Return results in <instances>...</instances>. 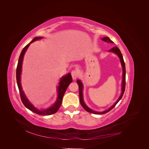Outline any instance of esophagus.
<instances>
[{
	"label": "esophagus",
	"mask_w": 149,
	"mask_h": 149,
	"mask_svg": "<svg viewBox=\"0 0 149 149\" xmlns=\"http://www.w3.org/2000/svg\"><path fill=\"white\" fill-rule=\"evenodd\" d=\"M71 76H72V78H73V79H76L79 76V73H78V71H76V70L72 71Z\"/></svg>",
	"instance_id": "34e87169"
}]
</instances>
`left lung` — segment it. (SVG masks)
I'll list each match as a JSON object with an SVG mask.
<instances>
[{
    "label": "left lung",
    "mask_w": 149,
    "mask_h": 149,
    "mask_svg": "<svg viewBox=\"0 0 149 149\" xmlns=\"http://www.w3.org/2000/svg\"><path fill=\"white\" fill-rule=\"evenodd\" d=\"M102 41H104V42H107V43H114L109 37L103 38L102 39ZM109 52H114V53H115L116 54H117V55H118V56L120 58L122 66H123V84H122V93L120 94V97H119V99L118 100V101H117L114 103V104L112 106H111L109 109H107V110H106L105 111H103V112H100L94 111L91 110V109H89L88 107H87V106L86 105L85 103L84 102L83 98V84H82V83L81 82L80 80H77V83L78 84V86H79V101H80V103H81V104L82 107L84 108V109L86 111L90 112V113L97 114H102L107 113V112L110 111L112 109H113V108L116 106V105L117 104H118V102L121 100V98L123 97V94H124V91H125V63H124V59H123V55H122V53H121V52L120 51V49H119V48L118 47H114L113 48H112L109 50Z\"/></svg>",
    "instance_id": "8db88e82"
}]
</instances>
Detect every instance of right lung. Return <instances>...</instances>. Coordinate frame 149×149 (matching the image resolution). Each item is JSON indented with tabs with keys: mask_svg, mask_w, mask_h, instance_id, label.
Wrapping results in <instances>:
<instances>
[{
	"mask_svg": "<svg viewBox=\"0 0 149 149\" xmlns=\"http://www.w3.org/2000/svg\"><path fill=\"white\" fill-rule=\"evenodd\" d=\"M42 38V37H35L33 39V40L31 42H30L28 45L24 48V49H22V51L20 53V55L19 56V61H18V64L17 66V71H16V79H17V83L18 85V88H19V93H20V98L22 102H23L24 105L26 107L28 108L29 110L31 111H32L35 113L41 115V116H48V115H51L56 113V112L58 111V109H60V107L61 106V102H62V100H63V97L64 94L66 91V90L69 84L72 82V77L70 73H68L67 75L63 76L61 79L60 82L59 83V86L58 87V98H57V101L54 104V105H53L51 107L48 108L47 109H45V110H38L31 104L29 101L27 100V98L26 97L25 94L22 90V86H21V84H20V74H21V71H22V61H23V58L24 56V54L26 52V49H27L28 47L30 45V43H33V42L36 41L37 40H40Z\"/></svg>",
	"mask_w": 149,
	"mask_h": 149,
	"instance_id": "1",
	"label": "right lung"
}]
</instances>
